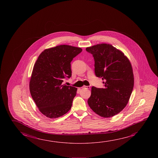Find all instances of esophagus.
I'll return each instance as SVG.
<instances>
[{"label":"esophagus","instance_id":"obj_1","mask_svg":"<svg viewBox=\"0 0 158 158\" xmlns=\"http://www.w3.org/2000/svg\"><path fill=\"white\" fill-rule=\"evenodd\" d=\"M82 88H85V89H90V86H84V87Z\"/></svg>","mask_w":158,"mask_h":158}]
</instances>
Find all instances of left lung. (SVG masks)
<instances>
[{
	"label": "left lung",
	"instance_id": "1",
	"mask_svg": "<svg viewBox=\"0 0 158 158\" xmlns=\"http://www.w3.org/2000/svg\"><path fill=\"white\" fill-rule=\"evenodd\" d=\"M93 54L95 73L104 80L105 88H91L89 106L96 114L111 117L127 105L134 86L132 65L123 52L111 44H101L86 48Z\"/></svg>",
	"mask_w": 158,
	"mask_h": 158
}]
</instances>
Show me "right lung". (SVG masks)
Listing matches in <instances>:
<instances>
[{"mask_svg":"<svg viewBox=\"0 0 158 158\" xmlns=\"http://www.w3.org/2000/svg\"><path fill=\"white\" fill-rule=\"evenodd\" d=\"M81 51L79 47L57 46L44 50L34 65L30 91L39 110L47 117L62 116L71 109L77 88L62 83L71 77L70 62Z\"/></svg>","mask_w":158,"mask_h":158,"instance_id":"1","label":"right lung"}]
</instances>
